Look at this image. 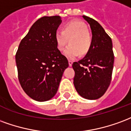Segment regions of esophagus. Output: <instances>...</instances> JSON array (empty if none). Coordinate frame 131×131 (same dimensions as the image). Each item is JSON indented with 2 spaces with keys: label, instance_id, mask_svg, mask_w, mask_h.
Returning <instances> with one entry per match:
<instances>
[{
  "label": "esophagus",
  "instance_id": "obj_1",
  "mask_svg": "<svg viewBox=\"0 0 131 131\" xmlns=\"http://www.w3.org/2000/svg\"><path fill=\"white\" fill-rule=\"evenodd\" d=\"M68 64H69L70 66H72V61H70V60H69V61H68Z\"/></svg>",
  "mask_w": 131,
  "mask_h": 131
}]
</instances>
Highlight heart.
<instances>
[{"mask_svg": "<svg viewBox=\"0 0 131 131\" xmlns=\"http://www.w3.org/2000/svg\"><path fill=\"white\" fill-rule=\"evenodd\" d=\"M87 26L80 21H72L64 26L63 31H57L56 42L58 49L63 51L68 42L70 45L64 51V54L70 59L85 55L91 46V38L88 31Z\"/></svg>", "mask_w": 131, "mask_h": 131, "instance_id": "b5f03b06", "label": "heart"}]
</instances>
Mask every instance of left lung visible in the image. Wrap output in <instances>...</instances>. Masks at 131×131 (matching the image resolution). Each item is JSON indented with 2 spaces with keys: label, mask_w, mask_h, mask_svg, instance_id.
<instances>
[{
  "label": "left lung",
  "mask_w": 131,
  "mask_h": 131,
  "mask_svg": "<svg viewBox=\"0 0 131 131\" xmlns=\"http://www.w3.org/2000/svg\"><path fill=\"white\" fill-rule=\"evenodd\" d=\"M92 32L91 46L86 56L74 62V85L80 96L96 100L104 95L110 84L114 56L112 42L101 24L92 18L83 15Z\"/></svg>",
  "instance_id": "8db88e82"
}]
</instances>
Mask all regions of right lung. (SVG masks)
Instances as JSON below:
<instances>
[{
	"instance_id": "1",
	"label": "right lung",
	"mask_w": 131,
	"mask_h": 131,
	"mask_svg": "<svg viewBox=\"0 0 131 131\" xmlns=\"http://www.w3.org/2000/svg\"><path fill=\"white\" fill-rule=\"evenodd\" d=\"M59 16L37 20L20 42L15 60L18 79L23 90L39 102L50 100L58 91L68 61L57 48L56 30Z\"/></svg>"
}]
</instances>
